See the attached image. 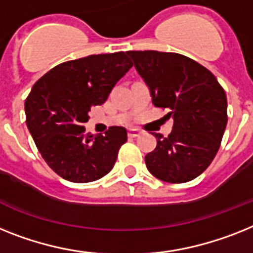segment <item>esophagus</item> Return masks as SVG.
I'll use <instances>...</instances> for the list:
<instances>
[{"label":"esophagus","mask_w":253,"mask_h":253,"mask_svg":"<svg viewBox=\"0 0 253 253\" xmlns=\"http://www.w3.org/2000/svg\"><path fill=\"white\" fill-rule=\"evenodd\" d=\"M141 133H142V131L139 130V129H135V128L129 129V137H138Z\"/></svg>","instance_id":"34e87169"}]
</instances>
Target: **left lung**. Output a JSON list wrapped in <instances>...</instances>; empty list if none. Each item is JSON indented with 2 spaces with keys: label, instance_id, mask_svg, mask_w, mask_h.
<instances>
[{
  "label": "left lung",
  "instance_id": "obj_1",
  "mask_svg": "<svg viewBox=\"0 0 253 253\" xmlns=\"http://www.w3.org/2000/svg\"><path fill=\"white\" fill-rule=\"evenodd\" d=\"M151 90L155 107L169 108L173 128L168 137L154 133L158 145L145 156L156 178L182 183L208 168L220 149L227 124L226 94L214 75L177 53L126 51Z\"/></svg>",
  "mask_w": 253,
  "mask_h": 253
}]
</instances>
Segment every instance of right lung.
<instances>
[{
	"label": "right lung",
	"instance_id": "right-lung-1",
	"mask_svg": "<svg viewBox=\"0 0 253 253\" xmlns=\"http://www.w3.org/2000/svg\"><path fill=\"white\" fill-rule=\"evenodd\" d=\"M126 53L89 55L60 63L33 85L26 99V123L40 154L62 178L85 183L106 176L128 134L111 126L104 135L85 133L93 106L106 102L131 68Z\"/></svg>",
	"mask_w": 253,
	"mask_h": 253
}]
</instances>
